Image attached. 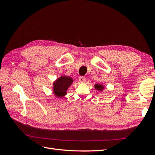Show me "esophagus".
I'll list each match as a JSON object with an SVG mask.
<instances>
[{
  "label": "esophagus",
  "instance_id": "34e87169",
  "mask_svg": "<svg viewBox=\"0 0 155 155\" xmlns=\"http://www.w3.org/2000/svg\"><path fill=\"white\" fill-rule=\"evenodd\" d=\"M79 82H81V83L85 82L86 81V78L85 77H83V76H80L79 78Z\"/></svg>",
  "mask_w": 155,
  "mask_h": 155
}]
</instances>
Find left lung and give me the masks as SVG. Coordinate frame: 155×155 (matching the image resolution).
I'll list each match as a JSON object with an SVG mask.
<instances>
[{
    "label": "left lung",
    "mask_w": 155,
    "mask_h": 155,
    "mask_svg": "<svg viewBox=\"0 0 155 155\" xmlns=\"http://www.w3.org/2000/svg\"><path fill=\"white\" fill-rule=\"evenodd\" d=\"M94 87H95V88L97 89V90H99V91H102L103 89L104 88V87H103L101 85H100V84H99V83L96 84Z\"/></svg>",
    "instance_id": "obj_1"
}]
</instances>
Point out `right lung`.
<instances>
[{
  "label": "right lung",
  "mask_w": 155,
  "mask_h": 155,
  "mask_svg": "<svg viewBox=\"0 0 155 155\" xmlns=\"http://www.w3.org/2000/svg\"><path fill=\"white\" fill-rule=\"evenodd\" d=\"M73 79L68 76H61L54 83V92L58 97H63L67 93V88L71 85Z\"/></svg>",
  "instance_id": "add662e5"
}]
</instances>
